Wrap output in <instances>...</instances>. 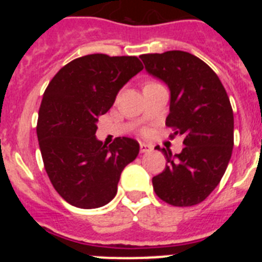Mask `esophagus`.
Masks as SVG:
<instances>
[{
	"label": "esophagus",
	"mask_w": 262,
	"mask_h": 262,
	"mask_svg": "<svg viewBox=\"0 0 262 262\" xmlns=\"http://www.w3.org/2000/svg\"><path fill=\"white\" fill-rule=\"evenodd\" d=\"M154 149L151 144H147V143H140V152L145 154V152H151Z\"/></svg>",
	"instance_id": "34e87169"
}]
</instances>
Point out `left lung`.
Segmentation results:
<instances>
[{
  "label": "left lung",
  "instance_id": "8db88e82",
  "mask_svg": "<svg viewBox=\"0 0 262 262\" xmlns=\"http://www.w3.org/2000/svg\"><path fill=\"white\" fill-rule=\"evenodd\" d=\"M145 71L170 92L165 124L184 136L180 154L161 151L166 166L152 178L155 193L185 207L205 201L221 182L233 148V113L226 89L205 61L185 51L140 56ZM160 149V147H156Z\"/></svg>",
  "mask_w": 262,
  "mask_h": 262
}]
</instances>
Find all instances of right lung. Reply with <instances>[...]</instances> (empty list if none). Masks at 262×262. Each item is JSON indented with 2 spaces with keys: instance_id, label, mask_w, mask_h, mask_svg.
I'll return each instance as SVG.
<instances>
[{
  "instance_id": "1",
  "label": "right lung",
  "mask_w": 262,
  "mask_h": 262,
  "mask_svg": "<svg viewBox=\"0 0 262 262\" xmlns=\"http://www.w3.org/2000/svg\"><path fill=\"white\" fill-rule=\"evenodd\" d=\"M143 66L136 56L93 53L57 72L39 108V147L55 190L69 205L97 209L115 196L122 170L139 155V143L117 138L110 145L96 136L99 115Z\"/></svg>"
}]
</instances>
